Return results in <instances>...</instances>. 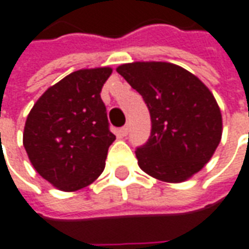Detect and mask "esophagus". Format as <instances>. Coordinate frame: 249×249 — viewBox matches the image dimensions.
Here are the masks:
<instances>
[{
  "mask_svg": "<svg viewBox=\"0 0 249 249\" xmlns=\"http://www.w3.org/2000/svg\"><path fill=\"white\" fill-rule=\"evenodd\" d=\"M128 132H129V126L128 125H125V126H123V128H120L119 129V135L120 136H126L128 135Z\"/></svg>",
  "mask_w": 249,
  "mask_h": 249,
  "instance_id": "1",
  "label": "esophagus"
}]
</instances>
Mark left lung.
<instances>
[{
    "label": "left lung",
    "mask_w": 249,
    "mask_h": 249,
    "mask_svg": "<svg viewBox=\"0 0 249 249\" xmlns=\"http://www.w3.org/2000/svg\"><path fill=\"white\" fill-rule=\"evenodd\" d=\"M117 72L142 94L151 116V136L136 148L140 168L170 183L191 178L221 142V112L209 89L166 62L121 64Z\"/></svg>",
    "instance_id": "8db88e82"
}]
</instances>
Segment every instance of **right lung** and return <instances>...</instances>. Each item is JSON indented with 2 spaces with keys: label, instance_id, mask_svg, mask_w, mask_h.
<instances>
[{
  "label": "right lung",
  "instance_id": "add662e5",
  "mask_svg": "<svg viewBox=\"0 0 249 249\" xmlns=\"http://www.w3.org/2000/svg\"><path fill=\"white\" fill-rule=\"evenodd\" d=\"M110 67L71 72L47 89L28 114L22 142L35 170L52 186L75 191L105 168L116 136L101 100Z\"/></svg>",
  "mask_w": 249,
  "mask_h": 249
}]
</instances>
